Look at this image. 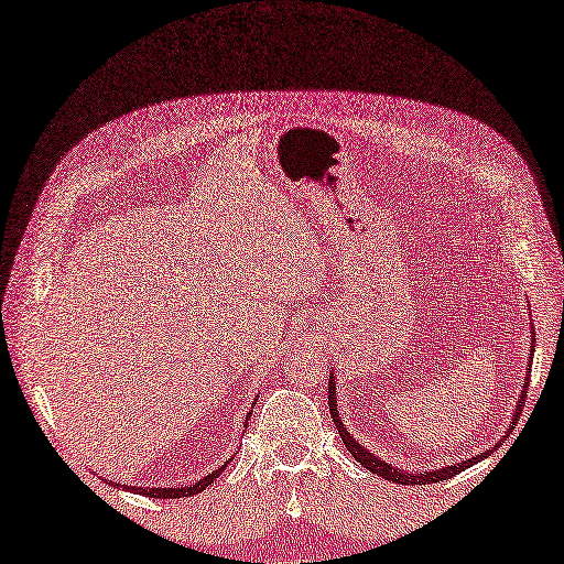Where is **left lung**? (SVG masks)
Here are the masks:
<instances>
[{"instance_id": "left-lung-1", "label": "left lung", "mask_w": 564, "mask_h": 564, "mask_svg": "<svg viewBox=\"0 0 564 564\" xmlns=\"http://www.w3.org/2000/svg\"><path fill=\"white\" fill-rule=\"evenodd\" d=\"M531 364H533V346H531L529 368H525V373H531ZM521 386H523V390H521V394H519L517 412H513V416H511V424H509L511 429L517 426V419L521 416L525 390H529V378H523ZM329 412H332L334 424H337V431H339V436H341V441H344L346 451H349V453L354 455V458L366 467V470L376 473V475H380V477H386V480H390V482H398V485H431V482H438V480H448V477H455L458 473L467 470V467H473L475 463L485 460L487 455L492 453V451L477 453V455H473V458H465V460H460V463H453V465H446V467H438V470H426V473H424V470H402V467H394L392 463H386L382 458H378L376 453H370L368 448H364L361 443H358V441L354 438L351 431L346 429V424L341 422V416H339V410H337V380H334V373H329ZM507 436H509V431H507ZM507 436H505V438H499V443H505V441H507Z\"/></svg>"}]
</instances>
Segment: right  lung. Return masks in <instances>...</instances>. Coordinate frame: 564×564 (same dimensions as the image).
<instances>
[{
	"label": "right lung",
	"mask_w": 564,
	"mask_h": 564,
	"mask_svg": "<svg viewBox=\"0 0 564 564\" xmlns=\"http://www.w3.org/2000/svg\"><path fill=\"white\" fill-rule=\"evenodd\" d=\"M254 404H257V400H254ZM249 414H251V410H249ZM247 422L249 419H245V426H247ZM232 460V458H230ZM227 460V463H230ZM227 463L225 465H220L218 470H213V473H208L206 477H203V480H198L196 485H188V487H128V485H118V482H109V485H113V487H123V489H133L135 495H145V497H154V499H182V497H194V495H198V492H203V489H206L215 477H218L225 467H227Z\"/></svg>",
	"instance_id": "1"
}]
</instances>
